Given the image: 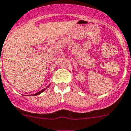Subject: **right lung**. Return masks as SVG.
<instances>
[{
    "instance_id": "right-lung-1",
    "label": "right lung",
    "mask_w": 131,
    "mask_h": 131,
    "mask_svg": "<svg viewBox=\"0 0 131 131\" xmlns=\"http://www.w3.org/2000/svg\"><path fill=\"white\" fill-rule=\"evenodd\" d=\"M49 86H47V87H49ZM46 89H47V88H46ZM45 89H42V91H39L38 93H36V94H34L33 95H34V96H36V95H38V94H40V93H42V92H43V91H45Z\"/></svg>"
}]
</instances>
